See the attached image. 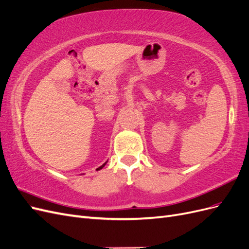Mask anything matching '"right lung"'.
I'll list each match as a JSON object with an SVG mask.
<instances>
[{
    "mask_svg": "<svg viewBox=\"0 0 249 249\" xmlns=\"http://www.w3.org/2000/svg\"><path fill=\"white\" fill-rule=\"evenodd\" d=\"M105 165H106V163H105V164H103V165H102V166H100V167H99V168H97L96 170H100V169H102V168H103V167L105 166Z\"/></svg>",
    "mask_w": 249,
    "mask_h": 249,
    "instance_id": "obj_1",
    "label": "right lung"
}]
</instances>
